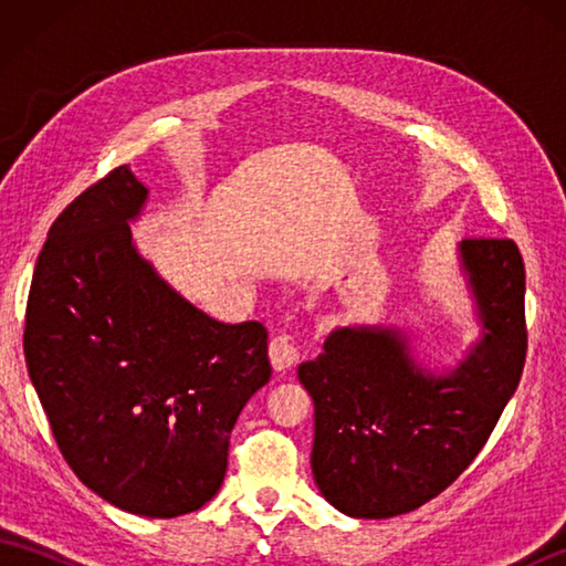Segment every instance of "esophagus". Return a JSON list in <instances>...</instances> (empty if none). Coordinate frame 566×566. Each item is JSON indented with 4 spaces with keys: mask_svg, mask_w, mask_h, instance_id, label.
<instances>
[{
    "mask_svg": "<svg viewBox=\"0 0 566 566\" xmlns=\"http://www.w3.org/2000/svg\"><path fill=\"white\" fill-rule=\"evenodd\" d=\"M270 359H272V367L276 371L290 369L298 359V343L286 333L274 335V338L270 340Z\"/></svg>",
    "mask_w": 566,
    "mask_h": 566,
    "instance_id": "34e87169",
    "label": "esophagus"
}]
</instances>
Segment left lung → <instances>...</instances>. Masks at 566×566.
<instances>
[{
    "mask_svg": "<svg viewBox=\"0 0 566 566\" xmlns=\"http://www.w3.org/2000/svg\"><path fill=\"white\" fill-rule=\"evenodd\" d=\"M460 264L482 338L460 365H418L399 328H335L298 365L314 399L311 469L331 506L394 518L442 494L484 448L518 387L525 350V264L509 238H467Z\"/></svg>",
    "mask_w": 566,
    "mask_h": 566,
    "instance_id": "obj_1",
    "label": "left lung"
}]
</instances>
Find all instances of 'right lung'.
Listing matches in <instances>:
<instances>
[{"mask_svg":"<svg viewBox=\"0 0 566 566\" xmlns=\"http://www.w3.org/2000/svg\"><path fill=\"white\" fill-rule=\"evenodd\" d=\"M146 199L122 165L57 216L23 355L80 482L126 513L175 518L221 489L231 430L272 367L262 323L211 318L138 255L128 223Z\"/></svg>","mask_w":566,"mask_h":566,"instance_id":"add662e5","label":"right lung"}]
</instances>
